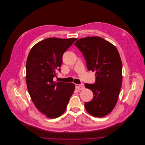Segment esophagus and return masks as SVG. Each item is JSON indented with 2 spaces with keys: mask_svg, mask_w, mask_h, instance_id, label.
<instances>
[{
  "mask_svg": "<svg viewBox=\"0 0 145 145\" xmlns=\"http://www.w3.org/2000/svg\"><path fill=\"white\" fill-rule=\"evenodd\" d=\"M75 88H76V89H77L79 90H82L84 88V84H75Z\"/></svg>",
  "mask_w": 145,
  "mask_h": 145,
  "instance_id": "esophagus-1",
  "label": "esophagus"
}]
</instances>
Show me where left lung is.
<instances>
[{
  "label": "left lung",
  "mask_w": 145,
  "mask_h": 145,
  "mask_svg": "<svg viewBox=\"0 0 145 145\" xmlns=\"http://www.w3.org/2000/svg\"><path fill=\"white\" fill-rule=\"evenodd\" d=\"M74 45L82 52L89 71L95 72V82L85 83L93 98L84 103L90 114L103 117L117 103L122 82V65L120 54L114 45L98 37L81 38Z\"/></svg>",
  "instance_id": "left-lung-1"
}]
</instances>
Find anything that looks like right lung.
<instances>
[{
	"label": "right lung",
	"instance_id": "obj_1",
	"mask_svg": "<svg viewBox=\"0 0 145 145\" xmlns=\"http://www.w3.org/2000/svg\"><path fill=\"white\" fill-rule=\"evenodd\" d=\"M76 38H49L35 44L26 62V83L36 107L50 118H56L65 111L74 90L72 83L54 82L61 71L62 56Z\"/></svg>",
	"mask_w": 145,
	"mask_h": 145
}]
</instances>
